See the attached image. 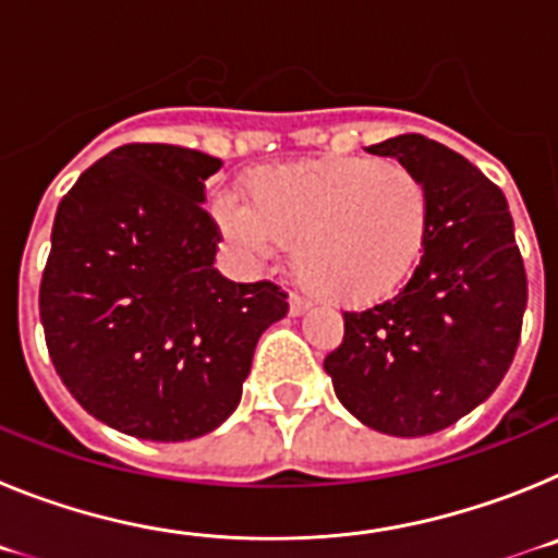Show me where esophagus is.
Listing matches in <instances>:
<instances>
[{
    "label": "esophagus",
    "instance_id": "34e87169",
    "mask_svg": "<svg viewBox=\"0 0 558 558\" xmlns=\"http://www.w3.org/2000/svg\"><path fill=\"white\" fill-rule=\"evenodd\" d=\"M288 304H290V315H293V318H299V315H304L310 307H313V302H310V299H304V295H299V293L290 295Z\"/></svg>",
    "mask_w": 558,
    "mask_h": 558
}]
</instances>
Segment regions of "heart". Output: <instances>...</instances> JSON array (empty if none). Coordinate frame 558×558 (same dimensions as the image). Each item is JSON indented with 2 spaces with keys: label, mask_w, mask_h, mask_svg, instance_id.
Returning <instances> with one entry per match:
<instances>
[{
  "label": "heart",
  "mask_w": 558,
  "mask_h": 558,
  "mask_svg": "<svg viewBox=\"0 0 558 558\" xmlns=\"http://www.w3.org/2000/svg\"><path fill=\"white\" fill-rule=\"evenodd\" d=\"M248 204H211L220 231L248 256L293 245V270L315 295L366 307L397 293L416 270L430 231L425 181L372 156L293 161L251 170Z\"/></svg>",
  "instance_id": "obj_1"
}]
</instances>
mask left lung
Here are the masks:
<instances>
[{
    "instance_id": "1",
    "label": "left lung",
    "mask_w": 558,
    "mask_h": 558,
    "mask_svg": "<svg viewBox=\"0 0 558 558\" xmlns=\"http://www.w3.org/2000/svg\"><path fill=\"white\" fill-rule=\"evenodd\" d=\"M368 150L425 181L430 231L399 295L343 315V343L324 372L340 405L366 427L430 436L500 386L520 343L529 282L506 195L475 165L422 133Z\"/></svg>"
}]
</instances>
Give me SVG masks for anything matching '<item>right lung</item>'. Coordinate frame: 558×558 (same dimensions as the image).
Masks as SVG:
<instances>
[{
	"mask_svg": "<svg viewBox=\"0 0 558 558\" xmlns=\"http://www.w3.org/2000/svg\"><path fill=\"white\" fill-rule=\"evenodd\" d=\"M220 159L122 145L63 195L41 279L44 338L69 393L102 425L147 441L220 427L243 397L256 340L288 315L270 282L215 268L204 186Z\"/></svg>",
	"mask_w": 558,
	"mask_h": 558,
	"instance_id": "1",
	"label": "right lung"
}]
</instances>
